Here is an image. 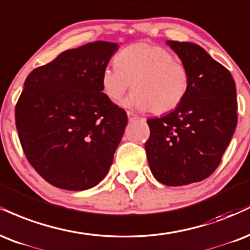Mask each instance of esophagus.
<instances>
[{
    "mask_svg": "<svg viewBox=\"0 0 250 250\" xmlns=\"http://www.w3.org/2000/svg\"><path fill=\"white\" fill-rule=\"evenodd\" d=\"M127 117H128V120H130V122H134V120L139 119V117H138L137 114L132 113V112H130V111H127Z\"/></svg>",
    "mask_w": 250,
    "mask_h": 250,
    "instance_id": "34e87169",
    "label": "esophagus"
}]
</instances>
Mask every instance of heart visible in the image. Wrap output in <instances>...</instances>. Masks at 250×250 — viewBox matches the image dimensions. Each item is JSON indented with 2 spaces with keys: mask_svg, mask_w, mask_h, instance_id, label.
Instances as JSON below:
<instances>
[{
  "mask_svg": "<svg viewBox=\"0 0 250 250\" xmlns=\"http://www.w3.org/2000/svg\"><path fill=\"white\" fill-rule=\"evenodd\" d=\"M103 92L117 102L130 90L127 106L154 114L172 112L183 104L189 91L188 69L163 46L147 43L132 44L117 54L113 65L101 76Z\"/></svg>",
  "mask_w": 250,
  "mask_h": 250,
  "instance_id": "obj_1",
  "label": "heart"
}]
</instances>
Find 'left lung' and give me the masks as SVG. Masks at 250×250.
Here are the masks:
<instances>
[{"mask_svg": "<svg viewBox=\"0 0 250 250\" xmlns=\"http://www.w3.org/2000/svg\"><path fill=\"white\" fill-rule=\"evenodd\" d=\"M167 44L188 69L189 91L171 113L147 120L145 149L159 183L183 186L205 180L221 163L237 124L236 89L230 72L200 45Z\"/></svg>", "mask_w": 250, "mask_h": 250, "instance_id": "8db88e82", "label": "left lung"}]
</instances>
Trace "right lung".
<instances>
[{"label": "right lung", "mask_w": 250, "mask_h": 250, "mask_svg": "<svg viewBox=\"0 0 250 250\" xmlns=\"http://www.w3.org/2000/svg\"><path fill=\"white\" fill-rule=\"evenodd\" d=\"M118 44L97 41L62 52L29 73L15 107L30 165L52 186L83 190L113 161L127 114L102 91L101 76Z\"/></svg>", "instance_id": "right-lung-1"}]
</instances>
